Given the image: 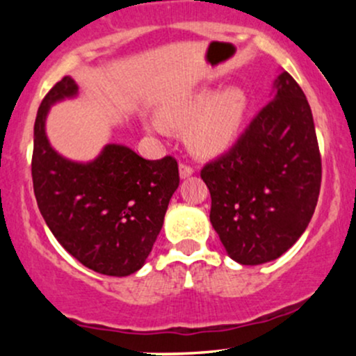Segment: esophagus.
Instances as JSON below:
<instances>
[{"instance_id": "1", "label": "esophagus", "mask_w": 356, "mask_h": 356, "mask_svg": "<svg viewBox=\"0 0 356 356\" xmlns=\"http://www.w3.org/2000/svg\"><path fill=\"white\" fill-rule=\"evenodd\" d=\"M192 172H194V169H192L191 165H187V164H181V165H179V174H181V179L191 177Z\"/></svg>"}]
</instances>
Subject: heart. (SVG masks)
Returning a JSON list of instances; mask_svg holds the SVG:
<instances>
[{"label": "heart", "mask_w": 356, "mask_h": 356, "mask_svg": "<svg viewBox=\"0 0 356 356\" xmlns=\"http://www.w3.org/2000/svg\"><path fill=\"white\" fill-rule=\"evenodd\" d=\"M248 112V97L241 88L201 92L165 108L162 120L150 118L147 129L165 136L170 129L186 127V144L195 155L212 157L227 150L238 138Z\"/></svg>", "instance_id": "b5f03b06"}]
</instances>
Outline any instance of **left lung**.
I'll use <instances>...</instances> for the list:
<instances>
[{
  "instance_id": "obj_1",
  "label": "left lung",
  "mask_w": 356,
  "mask_h": 356,
  "mask_svg": "<svg viewBox=\"0 0 356 356\" xmlns=\"http://www.w3.org/2000/svg\"><path fill=\"white\" fill-rule=\"evenodd\" d=\"M211 224L236 263L275 261L301 238L316 207L321 157L303 90L288 72L227 154L204 165Z\"/></svg>"
}]
</instances>
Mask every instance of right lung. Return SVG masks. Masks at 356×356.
<instances>
[{
    "mask_svg": "<svg viewBox=\"0 0 356 356\" xmlns=\"http://www.w3.org/2000/svg\"><path fill=\"white\" fill-rule=\"evenodd\" d=\"M79 87L65 76L47 93L35 120V197L56 241L83 266L107 276H129L145 264L170 197L179 187L177 161H147L127 145L107 144L90 162L56 152L47 137V115Z\"/></svg>",
    "mask_w": 356,
    "mask_h": 356,
    "instance_id": "obj_1",
    "label": "right lung"
}]
</instances>
